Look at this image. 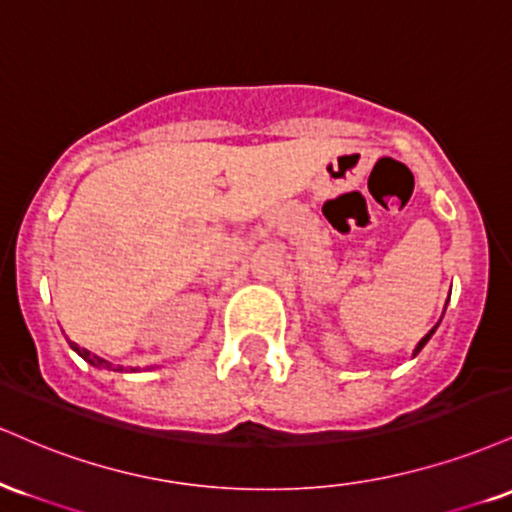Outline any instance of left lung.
Segmentation results:
<instances>
[{
    "mask_svg": "<svg viewBox=\"0 0 512 512\" xmlns=\"http://www.w3.org/2000/svg\"><path fill=\"white\" fill-rule=\"evenodd\" d=\"M443 314H446V311H443ZM441 318H443V316H441ZM438 323H441V321H438ZM438 323H436V326H434V328H431V330H429V333H426V335H424V338H422V340H419V342H417V347H414V352H412V357H417V354H419V352H422V350H424V345H426V342H429V340H431V335H434V333H436V328H438Z\"/></svg>",
    "mask_w": 512,
    "mask_h": 512,
    "instance_id": "left-lung-1",
    "label": "left lung"
}]
</instances>
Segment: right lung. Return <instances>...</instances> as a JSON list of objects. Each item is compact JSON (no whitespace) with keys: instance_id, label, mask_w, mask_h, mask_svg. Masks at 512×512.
<instances>
[{"instance_id":"add662e5","label":"right lung","mask_w":512,"mask_h":512,"mask_svg":"<svg viewBox=\"0 0 512 512\" xmlns=\"http://www.w3.org/2000/svg\"><path fill=\"white\" fill-rule=\"evenodd\" d=\"M69 347L71 350H74L78 357H83L86 359V362L90 364V366H95V369H110V371H122V366H114V364H110L107 362V359H102V357H98V354H90L88 350H83V347H78L76 342H71L69 340Z\"/></svg>"}]
</instances>
